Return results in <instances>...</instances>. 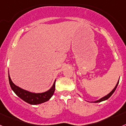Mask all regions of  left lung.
<instances>
[{
  "instance_id": "left-lung-1",
  "label": "left lung",
  "mask_w": 126,
  "mask_h": 126,
  "mask_svg": "<svg viewBox=\"0 0 126 126\" xmlns=\"http://www.w3.org/2000/svg\"><path fill=\"white\" fill-rule=\"evenodd\" d=\"M119 81H118L117 83L116 86H115V87L113 89V90H112V91L110 92V93H109V94H108L107 95H106V96H105L104 97L102 98H100V100H96V101H95V102H94V103H98V102H102V101L106 100H107L108 98H109L110 97V96H112V94H113V93H114V92H115V90H116L117 86L118 84H119Z\"/></svg>"
}]
</instances>
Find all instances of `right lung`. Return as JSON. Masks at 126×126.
<instances>
[{
  "label": "right lung",
  "mask_w": 126,
  "mask_h": 126,
  "mask_svg": "<svg viewBox=\"0 0 126 126\" xmlns=\"http://www.w3.org/2000/svg\"><path fill=\"white\" fill-rule=\"evenodd\" d=\"M9 84L11 88L14 91V93L17 94V96H18L20 98H21L24 102L32 105H37L47 102L52 97V96L53 94V93L55 92V81L52 88L48 91L42 93H31V92H29L28 91L20 88L19 87L16 86L13 83L9 75Z\"/></svg>",
  "instance_id": "obj_1"
}]
</instances>
